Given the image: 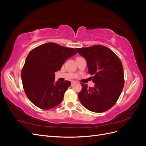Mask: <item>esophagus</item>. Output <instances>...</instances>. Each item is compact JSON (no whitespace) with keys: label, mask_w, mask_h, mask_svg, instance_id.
<instances>
[{"label":"esophagus","mask_w":146,"mask_h":146,"mask_svg":"<svg viewBox=\"0 0 146 146\" xmlns=\"http://www.w3.org/2000/svg\"><path fill=\"white\" fill-rule=\"evenodd\" d=\"M76 83V82H75V81H71V84L72 85H73L74 83Z\"/></svg>","instance_id":"esophagus-1"}]
</instances>
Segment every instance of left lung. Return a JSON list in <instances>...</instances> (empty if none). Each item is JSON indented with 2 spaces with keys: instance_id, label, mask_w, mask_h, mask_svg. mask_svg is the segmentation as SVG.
<instances>
[{
  "instance_id": "1",
  "label": "left lung",
  "mask_w": 146,
  "mask_h": 146,
  "mask_svg": "<svg viewBox=\"0 0 146 146\" xmlns=\"http://www.w3.org/2000/svg\"><path fill=\"white\" fill-rule=\"evenodd\" d=\"M76 49L85 58L88 73L93 76L91 78L95 83L93 88L80 83L82 89L78 93L79 100L90 111H107L116 103L124 85L120 59L111 49L102 45Z\"/></svg>"
}]
</instances>
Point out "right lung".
<instances>
[{"label": "right lung", "instance_id": "right-lung-1", "mask_svg": "<svg viewBox=\"0 0 146 146\" xmlns=\"http://www.w3.org/2000/svg\"><path fill=\"white\" fill-rule=\"evenodd\" d=\"M77 54L74 48L54 42L44 44L31 50L21 72L25 93L37 107L49 110L59 105L69 81L55 82V72L68 58Z\"/></svg>", "mask_w": 146, "mask_h": 146}]
</instances>
